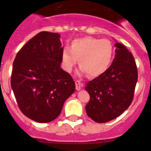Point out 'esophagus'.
Masks as SVG:
<instances>
[{"mask_svg":"<svg viewBox=\"0 0 151 151\" xmlns=\"http://www.w3.org/2000/svg\"><path fill=\"white\" fill-rule=\"evenodd\" d=\"M75 85H76V89H77V91H79V90L81 89V87L82 86V84L80 82V81L77 80L75 81Z\"/></svg>","mask_w":151,"mask_h":151,"instance_id":"1","label":"esophagus"}]
</instances>
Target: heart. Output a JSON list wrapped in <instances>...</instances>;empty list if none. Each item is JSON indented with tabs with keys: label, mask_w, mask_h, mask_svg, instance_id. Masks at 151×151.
I'll use <instances>...</instances> for the list:
<instances>
[{
	"label": "heart",
	"mask_w": 151,
	"mask_h": 151,
	"mask_svg": "<svg viewBox=\"0 0 151 151\" xmlns=\"http://www.w3.org/2000/svg\"><path fill=\"white\" fill-rule=\"evenodd\" d=\"M113 52V45L109 40L92 37L78 38L71 42L70 47L63 49L62 67L67 72H71L79 59L81 73L97 77L109 68Z\"/></svg>",
	"instance_id": "obj_1"
}]
</instances>
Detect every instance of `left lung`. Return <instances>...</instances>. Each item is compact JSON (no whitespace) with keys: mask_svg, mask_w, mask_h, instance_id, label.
<instances>
[{"mask_svg":"<svg viewBox=\"0 0 151 151\" xmlns=\"http://www.w3.org/2000/svg\"><path fill=\"white\" fill-rule=\"evenodd\" d=\"M114 46L115 58L107 70L87 83L90 95L86 105L88 116L97 123H106L119 116L133 99L138 70L133 55L124 45Z\"/></svg>","mask_w":151,"mask_h":151,"instance_id":"left-lung-1","label":"left lung"}]
</instances>
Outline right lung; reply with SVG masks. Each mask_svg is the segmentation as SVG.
<instances>
[{
    "instance_id": "1",
    "label": "right lung",
    "mask_w": 151,
    "mask_h": 151,
    "mask_svg": "<svg viewBox=\"0 0 151 151\" xmlns=\"http://www.w3.org/2000/svg\"><path fill=\"white\" fill-rule=\"evenodd\" d=\"M57 32L42 31L16 55L11 87L24 115L38 123L55 120L75 90L71 75L60 67L63 47Z\"/></svg>"
}]
</instances>
